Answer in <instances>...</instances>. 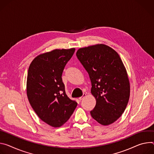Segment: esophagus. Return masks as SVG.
Listing matches in <instances>:
<instances>
[{
    "label": "esophagus",
    "mask_w": 154,
    "mask_h": 154,
    "mask_svg": "<svg viewBox=\"0 0 154 154\" xmlns=\"http://www.w3.org/2000/svg\"><path fill=\"white\" fill-rule=\"evenodd\" d=\"M86 96V94H83V95H82V96H81V97H79V100H82Z\"/></svg>",
    "instance_id": "1"
}]
</instances>
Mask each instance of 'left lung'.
I'll use <instances>...</instances> for the list:
<instances>
[{"instance_id":"1","label":"left lung","mask_w":154,"mask_h":154,"mask_svg":"<svg viewBox=\"0 0 154 154\" xmlns=\"http://www.w3.org/2000/svg\"><path fill=\"white\" fill-rule=\"evenodd\" d=\"M76 56L87 70L96 105L91 116L108 125L124 112L130 98V85L126 68L116 51L104 44L79 48Z\"/></svg>"}]
</instances>
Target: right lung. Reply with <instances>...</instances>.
Here are the masks:
<instances>
[{"label": "right lung", "mask_w": 154, "mask_h": 154, "mask_svg": "<svg viewBox=\"0 0 154 154\" xmlns=\"http://www.w3.org/2000/svg\"><path fill=\"white\" fill-rule=\"evenodd\" d=\"M75 48L56 49L37 56L29 67L26 91L29 103L41 120L60 127L70 119L78 103L66 95L62 75Z\"/></svg>", "instance_id": "right-lung-1"}]
</instances>
